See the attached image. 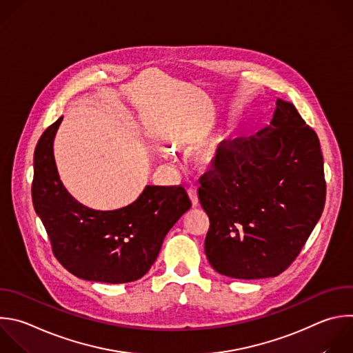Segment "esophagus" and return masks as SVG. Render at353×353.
Returning a JSON list of instances; mask_svg holds the SVG:
<instances>
[{
  "mask_svg": "<svg viewBox=\"0 0 353 353\" xmlns=\"http://www.w3.org/2000/svg\"><path fill=\"white\" fill-rule=\"evenodd\" d=\"M188 196H190V201H191L192 206H198L199 199H198V192H196V190L190 188V190H188Z\"/></svg>",
  "mask_w": 353,
  "mask_h": 353,
  "instance_id": "1",
  "label": "esophagus"
}]
</instances>
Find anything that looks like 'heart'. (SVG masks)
I'll return each mask as SVG.
<instances>
[{"label":"heart","mask_w":353,"mask_h":353,"mask_svg":"<svg viewBox=\"0 0 353 353\" xmlns=\"http://www.w3.org/2000/svg\"><path fill=\"white\" fill-rule=\"evenodd\" d=\"M208 133L209 128L203 126L192 132L185 139L188 145H194L191 151V161L194 166L203 173L214 170L221 163L228 145V136L225 132H219L206 137ZM165 157L169 158L170 155L165 154Z\"/></svg>","instance_id":"1"}]
</instances>
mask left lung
<instances>
[{"mask_svg":"<svg viewBox=\"0 0 353 353\" xmlns=\"http://www.w3.org/2000/svg\"><path fill=\"white\" fill-rule=\"evenodd\" d=\"M199 202L210 225L205 254L220 274L276 277L298 256L325 202L323 155L316 133L281 98L270 123L236 141L212 174Z\"/></svg>","mask_w":353,"mask_h":353,"instance_id":"obj_1","label":"left lung"}]
</instances>
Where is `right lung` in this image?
<instances>
[{
  "label": "right lung",
  "mask_w": 353,
  "mask_h": 353,
  "mask_svg": "<svg viewBox=\"0 0 353 353\" xmlns=\"http://www.w3.org/2000/svg\"><path fill=\"white\" fill-rule=\"evenodd\" d=\"M62 119L43 133L33 158V205L52 252L79 279L136 281L151 269L166 234L191 208L190 198L181 185H145L134 202L121 209L95 210L80 203L62 184L54 158Z\"/></svg>",
  "instance_id": "right-lung-1"
}]
</instances>
